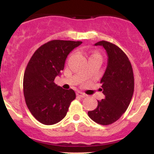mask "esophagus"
<instances>
[{
  "label": "esophagus",
  "mask_w": 154,
  "mask_h": 154,
  "mask_svg": "<svg viewBox=\"0 0 154 154\" xmlns=\"http://www.w3.org/2000/svg\"><path fill=\"white\" fill-rule=\"evenodd\" d=\"M77 96L80 97V98H85V97L87 96V95L85 94V93H82V92H79V91L77 92Z\"/></svg>",
  "instance_id": "34e87169"
}]
</instances>
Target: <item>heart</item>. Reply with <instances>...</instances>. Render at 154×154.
<instances>
[{
    "label": "heart",
    "instance_id": "heart-1",
    "mask_svg": "<svg viewBox=\"0 0 154 154\" xmlns=\"http://www.w3.org/2000/svg\"><path fill=\"white\" fill-rule=\"evenodd\" d=\"M93 55H95V54H93ZM93 55H92V56H93Z\"/></svg>",
    "mask_w": 154,
    "mask_h": 154
}]
</instances>
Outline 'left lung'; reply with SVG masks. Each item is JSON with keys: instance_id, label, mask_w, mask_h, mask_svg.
Listing matches in <instances>:
<instances>
[{"instance_id": "8db88e82", "label": "left lung", "mask_w": 154, "mask_h": 154, "mask_svg": "<svg viewBox=\"0 0 154 154\" xmlns=\"http://www.w3.org/2000/svg\"><path fill=\"white\" fill-rule=\"evenodd\" d=\"M95 45L103 46L108 56L100 79L105 98L98 100L96 109L88 114L95 122L108 125L117 121L129 106L134 92L133 71L127 55L116 45L102 40Z\"/></svg>"}]
</instances>
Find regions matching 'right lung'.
I'll list each match as a JSON object with an SVG mask.
<instances>
[{"mask_svg":"<svg viewBox=\"0 0 154 154\" xmlns=\"http://www.w3.org/2000/svg\"><path fill=\"white\" fill-rule=\"evenodd\" d=\"M81 43L51 40L35 51L26 66L23 79L26 104L33 116L43 125L59 122L75 99L73 90L63 89L54 81L64 68L67 56Z\"/></svg>","mask_w":154,"mask_h":154,"instance_id":"right-lung-1","label":"right lung"}]
</instances>
